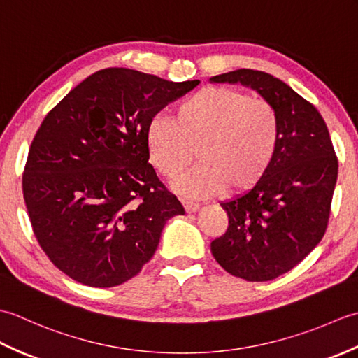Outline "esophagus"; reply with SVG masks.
Returning <instances> with one entry per match:
<instances>
[{"label": "esophagus", "instance_id": "esophagus-1", "mask_svg": "<svg viewBox=\"0 0 358 358\" xmlns=\"http://www.w3.org/2000/svg\"><path fill=\"white\" fill-rule=\"evenodd\" d=\"M181 203H183V206L186 209L187 214H192V212H196L200 209V204L195 203V201H189V200H181Z\"/></svg>", "mask_w": 358, "mask_h": 358}]
</instances>
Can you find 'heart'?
Returning <instances> with one entry per match:
<instances>
[{
	"mask_svg": "<svg viewBox=\"0 0 358 358\" xmlns=\"http://www.w3.org/2000/svg\"><path fill=\"white\" fill-rule=\"evenodd\" d=\"M281 123L277 109L238 89L209 86L185 98L172 118L154 117L146 129L152 166L166 180L200 164L178 181L181 192L209 196L245 192L260 181L277 155Z\"/></svg>",
	"mask_w": 358,
	"mask_h": 358,
	"instance_id": "1",
	"label": "heart"
}]
</instances>
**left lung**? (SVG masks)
<instances>
[{"label": "left lung", "mask_w": 358, "mask_h": 358, "mask_svg": "<svg viewBox=\"0 0 358 358\" xmlns=\"http://www.w3.org/2000/svg\"><path fill=\"white\" fill-rule=\"evenodd\" d=\"M210 81L252 87L278 112L281 136L272 166L248 194L222 203L229 226L210 243L212 255L231 275L269 281L291 271L323 238L338 159L320 112L286 83L254 69Z\"/></svg>", "instance_id": "8db88e82"}]
</instances>
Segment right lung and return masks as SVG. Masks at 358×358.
Segmentation results:
<instances>
[{"label": "right lung", "mask_w": 358, "mask_h": 358, "mask_svg": "<svg viewBox=\"0 0 358 358\" xmlns=\"http://www.w3.org/2000/svg\"><path fill=\"white\" fill-rule=\"evenodd\" d=\"M199 83L109 67L43 120L22 195L38 245L72 280L90 287L131 280L155 254L167 220L185 214L149 163L146 129Z\"/></svg>", "instance_id": "obj_1"}]
</instances>
